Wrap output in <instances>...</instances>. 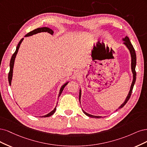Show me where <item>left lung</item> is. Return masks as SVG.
Listing matches in <instances>:
<instances>
[{
	"instance_id": "1",
	"label": "left lung",
	"mask_w": 147,
	"mask_h": 147,
	"mask_svg": "<svg viewBox=\"0 0 147 147\" xmlns=\"http://www.w3.org/2000/svg\"><path fill=\"white\" fill-rule=\"evenodd\" d=\"M123 41H124L123 44L127 47V48L129 49V53L131 54V70H132V73L133 74V80H132V82L131 84V88H130V90L128 94H127V96L126 98V99L125 100L124 102L122 104V105L118 107V109H120L122 108L123 107L126 102L128 101V100L129 99L131 95V93L132 92V89H133L134 86V84L136 82V52L134 50V48L133 46L132 45L131 42L129 39V38L127 37V36H126L125 37V38H123ZM80 97H81V90H80V92H79V101L80 102ZM83 112L86 114V115L90 117H92V118H101V117L100 116H94V115H92L89 114V113H87L85 112L84 110H82Z\"/></svg>"
}]
</instances>
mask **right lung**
I'll use <instances>...</instances> for the list:
<instances>
[{
  "mask_svg": "<svg viewBox=\"0 0 147 147\" xmlns=\"http://www.w3.org/2000/svg\"><path fill=\"white\" fill-rule=\"evenodd\" d=\"M40 32H48L49 33V34H50L51 35H53V34H54V31L49 29V28L48 27H41V28H38V29H36L34 30H32L30 32L28 33L27 34H26L25 35V37L26 36H32L33 35H35V34H38V33H40ZM24 40V38H22L20 41L19 42V43L16 47V49L15 52V53H14L11 57V59L10 60V71H9V73H8V82H9V84H10V86H11V80H12V77H13V67H14V63H15V58H16V54L18 53V51L19 50V48H20V45L21 44L22 41H23ZM68 83L67 82L64 84L62 86H61V87L60 88V92H59V97L60 96V94H61V93H62L63 90L64 88L65 87V86H67V84ZM57 107V106H56ZM56 107L54 108V109L53 111H52L51 112H49V113H48V114L46 115H43L41 117H50L53 114H54V112H55L56 111Z\"/></svg>",
  "mask_w": 147,
  "mask_h": 147,
  "instance_id": "right-lung-1",
  "label": "right lung"
}]
</instances>
